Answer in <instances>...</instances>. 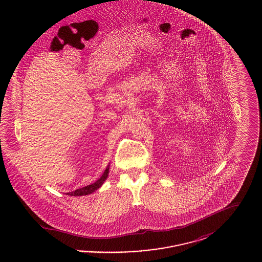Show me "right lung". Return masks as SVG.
<instances>
[{
	"instance_id": "1",
	"label": "right lung",
	"mask_w": 262,
	"mask_h": 262,
	"mask_svg": "<svg viewBox=\"0 0 262 262\" xmlns=\"http://www.w3.org/2000/svg\"><path fill=\"white\" fill-rule=\"evenodd\" d=\"M109 167H110V164L107 166L106 170L104 171L103 174L100 177V179H98L95 183L86 186V187H81V188H78L75 191H72V192H68L67 194L69 195H72V196H81V195H88L90 194L92 192H94L96 189H98L105 182V180L108 178V174H109Z\"/></svg>"
}]
</instances>
